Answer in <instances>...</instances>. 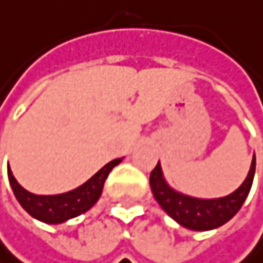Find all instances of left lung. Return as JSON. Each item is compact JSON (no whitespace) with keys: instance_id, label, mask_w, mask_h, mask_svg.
<instances>
[{"instance_id":"1","label":"left lung","mask_w":263,"mask_h":263,"mask_svg":"<svg viewBox=\"0 0 263 263\" xmlns=\"http://www.w3.org/2000/svg\"><path fill=\"white\" fill-rule=\"evenodd\" d=\"M254 172L256 157H253L250 173L245 182L234 193L217 199H198L175 192L165 182L160 163L154 166V170L149 175V185L160 208L181 226L193 231H209L224 224L240 211L251 190Z\"/></svg>"}]
</instances>
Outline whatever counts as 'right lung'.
<instances>
[{
  "instance_id": "obj_1",
  "label": "right lung",
  "mask_w": 263,
  "mask_h": 263,
  "mask_svg": "<svg viewBox=\"0 0 263 263\" xmlns=\"http://www.w3.org/2000/svg\"><path fill=\"white\" fill-rule=\"evenodd\" d=\"M120 162L121 159H115L109 162L95 176H91L85 184L62 195H48V196L34 195L25 190L16 182V179L13 178L10 172V168H7V175H9V182L12 185L15 198L29 215H32L34 218L43 223L59 224L87 212L91 205L100 199L106 178L109 176L112 168L118 165Z\"/></svg>"
}]
</instances>
